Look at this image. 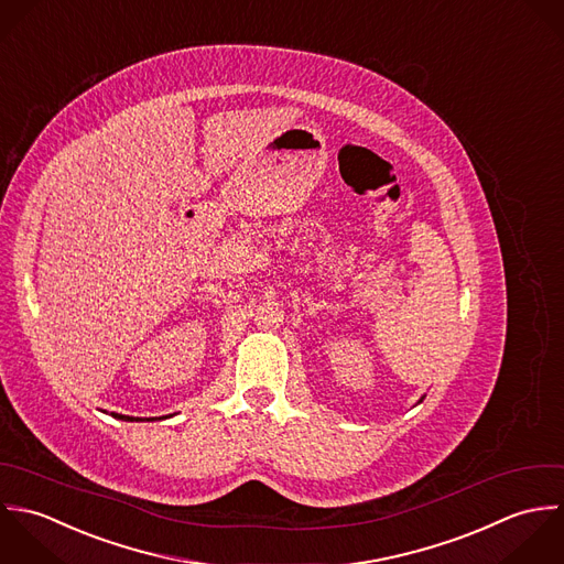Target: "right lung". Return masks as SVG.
Instances as JSON below:
<instances>
[{
  "label": "right lung",
  "mask_w": 564,
  "mask_h": 564,
  "mask_svg": "<svg viewBox=\"0 0 564 564\" xmlns=\"http://www.w3.org/2000/svg\"><path fill=\"white\" fill-rule=\"evenodd\" d=\"M115 419H121V421H134V416H123V414H113ZM139 421V419H137Z\"/></svg>",
  "instance_id": "right-lung-1"
}]
</instances>
